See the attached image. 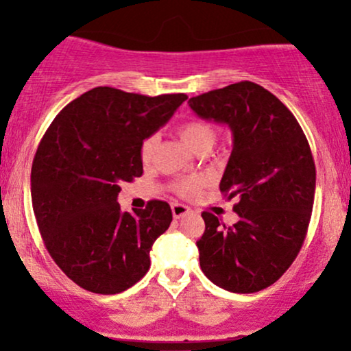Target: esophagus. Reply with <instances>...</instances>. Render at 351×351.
I'll return each mask as SVG.
<instances>
[{
	"mask_svg": "<svg viewBox=\"0 0 351 351\" xmlns=\"http://www.w3.org/2000/svg\"><path fill=\"white\" fill-rule=\"evenodd\" d=\"M171 213H173V217L175 219H180V217L186 216L189 213V208L186 204H181V203H173L171 204Z\"/></svg>",
	"mask_w": 351,
	"mask_h": 351,
	"instance_id": "obj_1",
	"label": "esophagus"
}]
</instances>
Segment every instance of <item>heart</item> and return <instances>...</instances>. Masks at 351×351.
Returning <instances> with one entry per match:
<instances>
[{
	"instance_id": "b5f03b06",
	"label": "heart",
	"mask_w": 351,
	"mask_h": 351,
	"mask_svg": "<svg viewBox=\"0 0 351 351\" xmlns=\"http://www.w3.org/2000/svg\"><path fill=\"white\" fill-rule=\"evenodd\" d=\"M178 134L181 136V140L195 152L203 147L211 148L216 140L215 128L206 122H201V120H191V122L180 125ZM156 142H158V136L148 135L147 138H143V142L140 143V160H142L145 165L152 162L153 153H155L156 148ZM208 181V175L184 176V178H178L173 181V189L181 196H193L195 193H198L199 188L204 186Z\"/></svg>"
}]
</instances>
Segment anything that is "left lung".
Masks as SVG:
<instances>
[{
    "instance_id": "obj_1",
    "label": "left lung",
    "mask_w": 351,
    "mask_h": 351,
    "mask_svg": "<svg viewBox=\"0 0 351 351\" xmlns=\"http://www.w3.org/2000/svg\"><path fill=\"white\" fill-rule=\"evenodd\" d=\"M188 104L201 119L231 128L232 152L219 189L237 201L239 216L226 226L213 213L201 215V271L229 292H259L291 267L307 236L315 196L307 136L276 95L249 80Z\"/></svg>"
}]
</instances>
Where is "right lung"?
Masks as SVG:
<instances>
[{
  "label": "right lung",
  "mask_w": 351,
  "mask_h": 351,
  "mask_svg": "<svg viewBox=\"0 0 351 351\" xmlns=\"http://www.w3.org/2000/svg\"><path fill=\"white\" fill-rule=\"evenodd\" d=\"M188 97L130 94L95 87L67 104L44 134L31 198L39 232L54 263L88 292L119 293L150 269V251L173 219L167 201L120 211L123 181L143 173L140 143Z\"/></svg>",
  "instance_id": "1"
}]
</instances>
